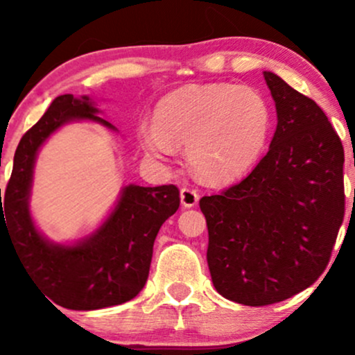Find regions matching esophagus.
<instances>
[{
	"instance_id": "obj_1",
	"label": "esophagus",
	"mask_w": 355,
	"mask_h": 355,
	"mask_svg": "<svg viewBox=\"0 0 355 355\" xmlns=\"http://www.w3.org/2000/svg\"><path fill=\"white\" fill-rule=\"evenodd\" d=\"M180 202H182V207H185V209H191V207L197 205L198 193L195 190L183 187L180 190Z\"/></svg>"
}]
</instances>
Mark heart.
Returning <instances> with one entry per match:
<instances>
[{
  "label": "heart",
  "mask_w": 355,
  "mask_h": 355,
  "mask_svg": "<svg viewBox=\"0 0 355 355\" xmlns=\"http://www.w3.org/2000/svg\"><path fill=\"white\" fill-rule=\"evenodd\" d=\"M270 128V107L259 89L234 83L189 85L158 101L155 121L138 126V140L158 160H168L177 145H187V160L202 178L230 182L255 165Z\"/></svg>",
  "instance_id": "heart-1"
}]
</instances>
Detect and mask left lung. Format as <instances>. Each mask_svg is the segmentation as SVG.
<instances>
[{"label": "left lung", "mask_w": 355, "mask_h": 355, "mask_svg": "<svg viewBox=\"0 0 355 355\" xmlns=\"http://www.w3.org/2000/svg\"><path fill=\"white\" fill-rule=\"evenodd\" d=\"M277 128L252 173L200 200L211 282L234 302L299 294L327 267L344 220V148L315 101L263 71Z\"/></svg>", "instance_id": "left-lung-1"}]
</instances>
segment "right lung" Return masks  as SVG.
I'll return each mask as SVG.
<instances>
[{"label":"right lung","instance_id":"1","mask_svg":"<svg viewBox=\"0 0 355 355\" xmlns=\"http://www.w3.org/2000/svg\"><path fill=\"white\" fill-rule=\"evenodd\" d=\"M95 101L83 95L53 100L38 123L19 140L1 202L0 239L10 237L19 262L48 299L71 311H96L132 300L148 279L158 230L180 207L175 185H125L107 218L76 242L46 239L30 210L35 164L44 141L71 121H93L116 132Z\"/></svg>","mask_w":355,"mask_h":355}]
</instances>
